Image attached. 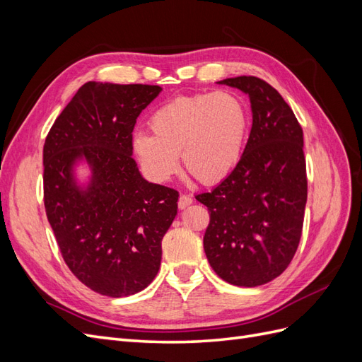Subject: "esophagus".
I'll return each mask as SVG.
<instances>
[{
	"label": "esophagus",
	"instance_id": "1",
	"mask_svg": "<svg viewBox=\"0 0 362 362\" xmlns=\"http://www.w3.org/2000/svg\"><path fill=\"white\" fill-rule=\"evenodd\" d=\"M192 202H193L192 196H189V194H181V196H180V199H178V206H180V210H184V208H187Z\"/></svg>",
	"mask_w": 362,
	"mask_h": 362
}]
</instances>
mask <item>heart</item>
<instances>
[{
  "label": "heart",
  "mask_w": 362,
  "mask_h": 362,
  "mask_svg": "<svg viewBox=\"0 0 362 362\" xmlns=\"http://www.w3.org/2000/svg\"><path fill=\"white\" fill-rule=\"evenodd\" d=\"M151 129L136 131L131 145L148 177L168 181L184 166L204 184L226 178L243 156L249 112L233 92L173 98L151 116Z\"/></svg>",
  "instance_id": "b5f03b06"
}]
</instances>
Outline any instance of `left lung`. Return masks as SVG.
<instances>
[{
    "label": "left lung",
    "instance_id": "1",
    "mask_svg": "<svg viewBox=\"0 0 362 362\" xmlns=\"http://www.w3.org/2000/svg\"><path fill=\"white\" fill-rule=\"evenodd\" d=\"M246 93L252 128L235 169L208 193L204 250L213 270L237 287L279 276L298 250L306 205L303 133L290 105L257 76L218 81Z\"/></svg>",
    "mask_w": 362,
    "mask_h": 362
}]
</instances>
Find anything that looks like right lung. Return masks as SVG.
Returning a JSON list of instances; mask_svg holds the SVG:
<instances>
[{
	"label": "right lung",
	"mask_w": 362,
	"mask_h": 362,
	"mask_svg": "<svg viewBox=\"0 0 362 362\" xmlns=\"http://www.w3.org/2000/svg\"><path fill=\"white\" fill-rule=\"evenodd\" d=\"M160 86L89 81L64 107L43 145V202L64 262L90 290L124 298L157 276L161 240L178 192L146 181L133 156V129ZM86 162L90 181L74 169Z\"/></svg>",
	"instance_id": "1"
}]
</instances>
